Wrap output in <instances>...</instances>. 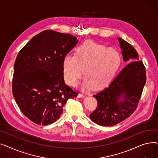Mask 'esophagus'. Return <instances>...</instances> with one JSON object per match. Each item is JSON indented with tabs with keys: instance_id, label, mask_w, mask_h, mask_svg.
<instances>
[{
	"instance_id": "esophagus-1",
	"label": "esophagus",
	"mask_w": 158,
	"mask_h": 158,
	"mask_svg": "<svg viewBox=\"0 0 158 158\" xmlns=\"http://www.w3.org/2000/svg\"><path fill=\"white\" fill-rule=\"evenodd\" d=\"M85 97V95H82V94H78V95H77V97H78V98Z\"/></svg>"
}]
</instances>
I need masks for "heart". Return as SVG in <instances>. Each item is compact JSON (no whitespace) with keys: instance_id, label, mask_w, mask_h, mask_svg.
Listing matches in <instances>:
<instances>
[{"instance_id":"heart-1","label":"heart","mask_w":158,"mask_h":158,"mask_svg":"<svg viewBox=\"0 0 158 158\" xmlns=\"http://www.w3.org/2000/svg\"><path fill=\"white\" fill-rule=\"evenodd\" d=\"M121 62L117 50L92 41H86L74 51V56L65 55L62 61L65 82L76 86L84 74L86 78L82 86L100 89L108 85L117 73Z\"/></svg>"}]
</instances>
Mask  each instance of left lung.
<instances>
[{
  "instance_id": "left-lung-1",
  "label": "left lung",
  "mask_w": 158,
  "mask_h": 158,
  "mask_svg": "<svg viewBox=\"0 0 158 158\" xmlns=\"http://www.w3.org/2000/svg\"><path fill=\"white\" fill-rule=\"evenodd\" d=\"M118 40L123 60L129 64L108 87L94 95L98 105L89 117L102 126H113L129 117L136 110L146 82L145 67L135 48L123 39Z\"/></svg>"
}]
</instances>
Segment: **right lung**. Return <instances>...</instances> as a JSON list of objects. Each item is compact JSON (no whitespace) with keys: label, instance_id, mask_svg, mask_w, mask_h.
Wrapping results in <instances>:
<instances>
[{"label":"right lung","instance_id":"1","mask_svg":"<svg viewBox=\"0 0 158 158\" xmlns=\"http://www.w3.org/2000/svg\"><path fill=\"white\" fill-rule=\"evenodd\" d=\"M78 43L70 35L52 30L33 37L14 64L13 95L23 114L38 125L59 119L69 98L78 94L64 83L62 61Z\"/></svg>","mask_w":158,"mask_h":158}]
</instances>
